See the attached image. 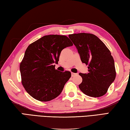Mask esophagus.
I'll use <instances>...</instances> for the list:
<instances>
[{"instance_id": "obj_1", "label": "esophagus", "mask_w": 130, "mask_h": 130, "mask_svg": "<svg viewBox=\"0 0 130 130\" xmlns=\"http://www.w3.org/2000/svg\"><path fill=\"white\" fill-rule=\"evenodd\" d=\"M77 74L76 73H73V72H71V76L72 77H74L75 76H76V75Z\"/></svg>"}]
</instances>
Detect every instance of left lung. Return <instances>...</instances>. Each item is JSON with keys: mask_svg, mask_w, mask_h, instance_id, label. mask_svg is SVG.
Masks as SVG:
<instances>
[{"mask_svg": "<svg viewBox=\"0 0 130 130\" xmlns=\"http://www.w3.org/2000/svg\"><path fill=\"white\" fill-rule=\"evenodd\" d=\"M68 37L76 47L82 62L88 65V73H79L83 79L79 85L80 89L90 97L102 96L106 93L116 76L110 51L92 34H72Z\"/></svg>", "mask_w": 130, "mask_h": 130, "instance_id": "left-lung-1", "label": "left lung"}]
</instances>
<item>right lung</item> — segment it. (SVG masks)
<instances>
[{
  "label": "right lung",
  "mask_w": 130,
  "mask_h": 130,
  "mask_svg": "<svg viewBox=\"0 0 130 130\" xmlns=\"http://www.w3.org/2000/svg\"><path fill=\"white\" fill-rule=\"evenodd\" d=\"M73 45L66 36L47 35L27 47L20 66L22 84L34 99L46 102L59 95L71 76L69 71L55 69L61 51Z\"/></svg>",
  "instance_id": "add662e5"
}]
</instances>
